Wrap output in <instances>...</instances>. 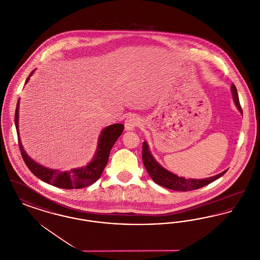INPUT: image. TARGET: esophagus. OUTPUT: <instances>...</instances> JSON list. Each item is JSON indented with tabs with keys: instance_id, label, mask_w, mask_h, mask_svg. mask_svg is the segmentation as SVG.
<instances>
[{
	"instance_id": "1",
	"label": "esophagus",
	"mask_w": 260,
	"mask_h": 260,
	"mask_svg": "<svg viewBox=\"0 0 260 260\" xmlns=\"http://www.w3.org/2000/svg\"><path fill=\"white\" fill-rule=\"evenodd\" d=\"M139 119L136 116H131L128 117L125 122H124V128L125 131H134L136 126L139 124Z\"/></svg>"
}]
</instances>
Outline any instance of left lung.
<instances>
[{"label": "left lung", "instance_id": "left-lung-1", "mask_svg": "<svg viewBox=\"0 0 260 260\" xmlns=\"http://www.w3.org/2000/svg\"><path fill=\"white\" fill-rule=\"evenodd\" d=\"M231 90L233 93V99L235 101L236 106L238 110L241 112V114H243V110L239 101L237 88L234 84L231 86ZM142 161L147 173L155 183L162 187H166L168 189H172L174 191L186 192V191H192V190L202 188L204 186L209 185L212 181L218 179L227 172L226 170L219 174H216L214 176L205 178V179H192V178H185L182 176H178L174 173L169 172L165 168H162L161 165L155 160V158L152 156L151 152L149 151L148 144L146 141H144L142 145Z\"/></svg>", "mask_w": 260, "mask_h": 260}]
</instances>
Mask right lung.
<instances>
[{"label":"right lung","mask_w":260,"mask_h":260,"mask_svg":"<svg viewBox=\"0 0 260 260\" xmlns=\"http://www.w3.org/2000/svg\"><path fill=\"white\" fill-rule=\"evenodd\" d=\"M34 73L31 72L30 76L27 78L25 84L28 82L29 78ZM19 99L16 104V109L14 114V123L18 136V145L21 152V156L24 160L26 166L31 171V173L36 175L41 180L51 184L52 186L63 188V189H79L83 187L93 184L99 180L101 173H103L104 168L107 165L109 154L113 145L124 132V124H114L105 127L99 136L98 149L91 161L85 166L78 169L70 170L69 172H59L57 170H51L46 167L41 166L37 161L32 160L24 151L22 143L19 137L18 129V115H19Z\"/></svg>","instance_id":"1"}]
</instances>
